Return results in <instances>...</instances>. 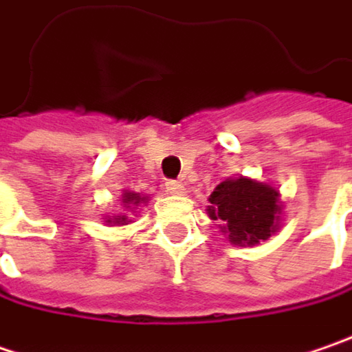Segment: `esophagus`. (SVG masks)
Wrapping results in <instances>:
<instances>
[{"label": "esophagus", "instance_id": "esophagus-1", "mask_svg": "<svg viewBox=\"0 0 352 352\" xmlns=\"http://www.w3.org/2000/svg\"><path fill=\"white\" fill-rule=\"evenodd\" d=\"M165 189H167V192H171V195H183L185 192V187H183V183H179V181H167L165 183Z\"/></svg>", "mask_w": 352, "mask_h": 352}]
</instances>
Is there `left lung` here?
Instances as JSON below:
<instances>
[{"label": "left lung", "instance_id": "left-lung-1", "mask_svg": "<svg viewBox=\"0 0 352 352\" xmlns=\"http://www.w3.org/2000/svg\"><path fill=\"white\" fill-rule=\"evenodd\" d=\"M278 191L252 179H228L210 195L208 217L221 221L234 244H258L276 232Z\"/></svg>", "mask_w": 352, "mask_h": 352}]
</instances>
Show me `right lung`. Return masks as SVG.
<instances>
[{
    "mask_svg": "<svg viewBox=\"0 0 352 352\" xmlns=\"http://www.w3.org/2000/svg\"><path fill=\"white\" fill-rule=\"evenodd\" d=\"M146 201V197H140L138 192H124V199H122V203H126L128 206H138L140 203H144ZM116 222H122V224H126L128 221V217L126 214H120L118 219H116Z\"/></svg>",
    "mask_w": 352,
    "mask_h": 352,
    "instance_id": "right-lung-1",
    "label": "right lung"
}]
</instances>
